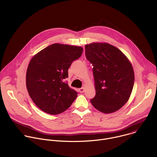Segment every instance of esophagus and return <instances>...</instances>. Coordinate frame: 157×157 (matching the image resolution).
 <instances>
[{
	"mask_svg": "<svg viewBox=\"0 0 157 157\" xmlns=\"http://www.w3.org/2000/svg\"><path fill=\"white\" fill-rule=\"evenodd\" d=\"M79 93H84V92L85 91L84 87H81V88H79Z\"/></svg>",
	"mask_w": 157,
	"mask_h": 157,
	"instance_id": "34e87169",
	"label": "esophagus"
}]
</instances>
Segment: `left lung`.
<instances>
[{
  "label": "left lung",
  "mask_w": 157,
  "mask_h": 157,
  "mask_svg": "<svg viewBox=\"0 0 157 157\" xmlns=\"http://www.w3.org/2000/svg\"><path fill=\"white\" fill-rule=\"evenodd\" d=\"M85 55L93 66L96 93L91 104L101 113H114L128 101L132 91L135 76L130 62L107 43L86 44Z\"/></svg>",
  "instance_id": "left-lung-1"
}]
</instances>
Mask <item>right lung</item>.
Segmentation results:
<instances>
[{"label":"right lung","instance_id":"obj_1","mask_svg":"<svg viewBox=\"0 0 157 157\" xmlns=\"http://www.w3.org/2000/svg\"><path fill=\"white\" fill-rule=\"evenodd\" d=\"M81 47L54 43L31 59L26 74L29 96L36 105L50 114H60L68 109L78 93L64 79L71 63L82 53Z\"/></svg>","mask_w":157,"mask_h":157}]
</instances>
